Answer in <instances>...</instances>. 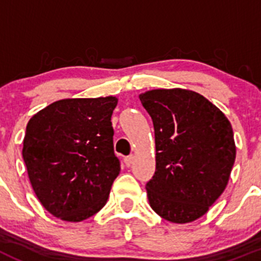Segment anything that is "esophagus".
Listing matches in <instances>:
<instances>
[{
  "instance_id": "esophagus-1",
  "label": "esophagus",
  "mask_w": 261,
  "mask_h": 261,
  "mask_svg": "<svg viewBox=\"0 0 261 261\" xmlns=\"http://www.w3.org/2000/svg\"><path fill=\"white\" fill-rule=\"evenodd\" d=\"M134 155H128V156H125L123 158V163L126 164V167H131V164L134 163Z\"/></svg>"
}]
</instances>
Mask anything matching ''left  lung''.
Returning <instances> with one entry per match:
<instances>
[{"label": "left lung", "mask_w": 261, "mask_h": 261, "mask_svg": "<svg viewBox=\"0 0 261 261\" xmlns=\"http://www.w3.org/2000/svg\"><path fill=\"white\" fill-rule=\"evenodd\" d=\"M155 131L150 207L173 223L202 217L223 193L236 158L230 121L206 97L181 88L139 96Z\"/></svg>", "instance_id": "8db88e82"}]
</instances>
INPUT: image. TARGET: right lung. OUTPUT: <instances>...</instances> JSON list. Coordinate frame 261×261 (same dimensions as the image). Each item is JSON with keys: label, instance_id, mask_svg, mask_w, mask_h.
I'll return each instance as SVG.
<instances>
[{"label": "right lung", "instance_id": "right-lung-1", "mask_svg": "<svg viewBox=\"0 0 261 261\" xmlns=\"http://www.w3.org/2000/svg\"><path fill=\"white\" fill-rule=\"evenodd\" d=\"M117 101L59 99L29 121L23 162L36 197L54 217L81 222L106 204L120 173L111 122Z\"/></svg>", "mask_w": 261, "mask_h": 261}]
</instances>
